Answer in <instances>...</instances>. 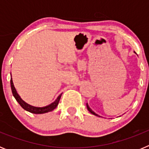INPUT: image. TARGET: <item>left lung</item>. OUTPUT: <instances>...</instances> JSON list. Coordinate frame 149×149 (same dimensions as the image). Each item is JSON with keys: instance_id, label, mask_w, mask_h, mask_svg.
<instances>
[{"instance_id": "obj_1", "label": "left lung", "mask_w": 149, "mask_h": 149, "mask_svg": "<svg viewBox=\"0 0 149 149\" xmlns=\"http://www.w3.org/2000/svg\"><path fill=\"white\" fill-rule=\"evenodd\" d=\"M86 107H87V110H89V112H90L91 113H92V114H93V115H95V116H98V114H96L95 113V112H93V110H92V109H91L90 107H89V105H88V104H87V103H86Z\"/></svg>"}]
</instances>
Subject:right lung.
<instances>
[{"mask_svg": "<svg viewBox=\"0 0 149 149\" xmlns=\"http://www.w3.org/2000/svg\"><path fill=\"white\" fill-rule=\"evenodd\" d=\"M10 85H11L12 93H13V96L15 97L17 102L21 105V107H22L24 110H27V111L30 112V113H32L42 114V113H48V112H51L52 111V110H54L55 108H56V107H57V105H58L59 101H60V98H61V95H62V94H60V95L57 97V98L54 101L53 103L50 104L49 105H47V106L45 107H34V106H32V105L28 104L26 103L25 101H24L21 98L20 96L18 95V94L17 93L16 89H15V86H14V84H13V79L12 78L11 80H10Z\"/></svg>", "mask_w": 149, "mask_h": 149, "instance_id": "right-lung-1", "label": "right lung"}]
</instances>
